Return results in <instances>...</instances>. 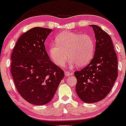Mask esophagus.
<instances>
[{"label": "esophagus", "instance_id": "1", "mask_svg": "<svg viewBox=\"0 0 126 126\" xmlns=\"http://www.w3.org/2000/svg\"><path fill=\"white\" fill-rule=\"evenodd\" d=\"M73 74L71 73H69V71H65V77H69V76H70V75H72Z\"/></svg>", "mask_w": 126, "mask_h": 126}]
</instances>
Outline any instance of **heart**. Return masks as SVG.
I'll return each instance as SVG.
<instances>
[{"label":"heart","instance_id":"b5f03b06","mask_svg":"<svg viewBox=\"0 0 126 126\" xmlns=\"http://www.w3.org/2000/svg\"><path fill=\"white\" fill-rule=\"evenodd\" d=\"M55 43L50 46L49 53L52 61L59 67L65 65L67 57L71 65L83 67L90 63L94 56L95 42L88 34L62 32L57 35Z\"/></svg>","mask_w":126,"mask_h":126}]
</instances>
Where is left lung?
Listing matches in <instances>:
<instances>
[{"instance_id": "1", "label": "left lung", "mask_w": 126, "mask_h": 126, "mask_svg": "<svg viewBox=\"0 0 126 126\" xmlns=\"http://www.w3.org/2000/svg\"><path fill=\"white\" fill-rule=\"evenodd\" d=\"M90 27L96 39L94 56L86 67L74 73L77 80V95L87 103L106 97L118 77V58L110 36L97 25Z\"/></svg>"}]
</instances>
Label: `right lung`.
Returning <instances> with one entry per match:
<instances>
[{"label": "right lung", "mask_w": 126, "mask_h": 126, "mask_svg": "<svg viewBox=\"0 0 126 126\" xmlns=\"http://www.w3.org/2000/svg\"><path fill=\"white\" fill-rule=\"evenodd\" d=\"M51 31L31 29L18 38L11 55V73L17 91L34 105L49 103L65 76L46 51L44 42Z\"/></svg>", "instance_id": "obj_1"}]
</instances>
